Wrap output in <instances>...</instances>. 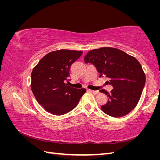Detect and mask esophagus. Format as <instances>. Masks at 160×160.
<instances>
[{
  "label": "esophagus",
  "mask_w": 160,
  "mask_h": 160,
  "mask_svg": "<svg viewBox=\"0 0 160 160\" xmlns=\"http://www.w3.org/2000/svg\"><path fill=\"white\" fill-rule=\"evenodd\" d=\"M89 91L91 92V93H93L95 95H97L99 93V91H93V90H91V89H89Z\"/></svg>",
  "instance_id": "1"
}]
</instances>
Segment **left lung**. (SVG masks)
I'll list each match as a JSON object with an SVG mask.
<instances>
[{
	"mask_svg": "<svg viewBox=\"0 0 160 160\" xmlns=\"http://www.w3.org/2000/svg\"><path fill=\"white\" fill-rule=\"evenodd\" d=\"M84 61L93 64L100 77L109 78L108 83L113 88L111 93L100 90L108 98V103L101 106L104 113L120 118L135 108L146 84V75L134 57L115 48L101 47L89 51Z\"/></svg>",
	"mask_w": 160,
	"mask_h": 160,
	"instance_id": "obj_1",
	"label": "left lung"
}]
</instances>
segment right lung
Instances as JSON below:
<instances>
[{
  "label": "right lung",
  "instance_id": "1",
  "mask_svg": "<svg viewBox=\"0 0 160 160\" xmlns=\"http://www.w3.org/2000/svg\"><path fill=\"white\" fill-rule=\"evenodd\" d=\"M83 54L81 51L61 49L48 53L34 67L31 89L38 103L55 115L73 109L85 92L84 88L68 86L71 65Z\"/></svg>",
  "mask_w": 160,
  "mask_h": 160
}]
</instances>
